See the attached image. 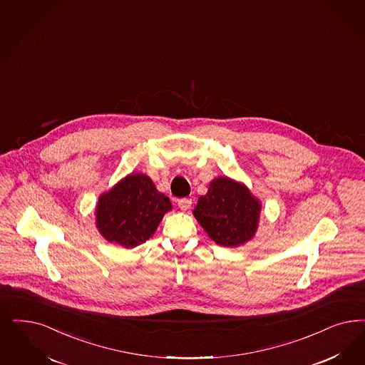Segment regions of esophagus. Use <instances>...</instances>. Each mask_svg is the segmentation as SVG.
I'll list each match as a JSON object with an SVG mask.
<instances>
[{
  "label": "esophagus",
  "instance_id": "34e87169",
  "mask_svg": "<svg viewBox=\"0 0 365 365\" xmlns=\"http://www.w3.org/2000/svg\"><path fill=\"white\" fill-rule=\"evenodd\" d=\"M191 198H182V200H178V206L183 210V212H186V210H189L190 207H191Z\"/></svg>",
  "mask_w": 365,
  "mask_h": 365
}]
</instances>
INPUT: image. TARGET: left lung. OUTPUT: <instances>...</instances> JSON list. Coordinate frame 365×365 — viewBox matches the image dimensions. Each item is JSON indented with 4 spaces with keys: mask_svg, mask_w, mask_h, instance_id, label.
<instances>
[{
    "mask_svg": "<svg viewBox=\"0 0 365 365\" xmlns=\"http://www.w3.org/2000/svg\"><path fill=\"white\" fill-rule=\"evenodd\" d=\"M262 202L244 183L227 176L214 178L192 214L207 236L221 247H240L257 232Z\"/></svg>",
    "mask_w": 365,
    "mask_h": 365,
    "instance_id": "obj_1",
    "label": "left lung"
}]
</instances>
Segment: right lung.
<instances>
[{"mask_svg":"<svg viewBox=\"0 0 365 365\" xmlns=\"http://www.w3.org/2000/svg\"><path fill=\"white\" fill-rule=\"evenodd\" d=\"M170 210V198L156 190L151 178L132 173L101 194L96 227L109 242L135 248L153 236Z\"/></svg>","mask_w":365,"mask_h":365,"instance_id":"right-lung-1","label":"right lung"}]
</instances>
